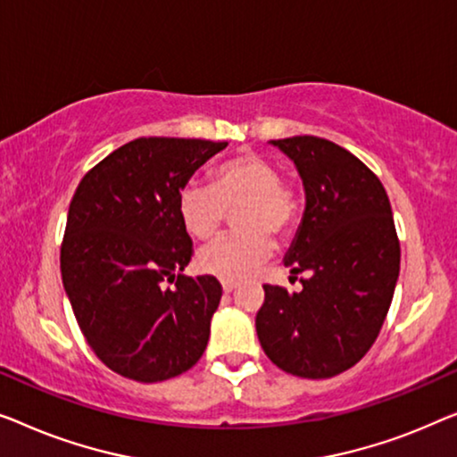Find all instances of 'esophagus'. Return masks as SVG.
<instances>
[{"label": "esophagus", "mask_w": 457, "mask_h": 457, "mask_svg": "<svg viewBox=\"0 0 457 457\" xmlns=\"http://www.w3.org/2000/svg\"><path fill=\"white\" fill-rule=\"evenodd\" d=\"M221 287H223V292L229 294V292H234L236 287H237V281H221Z\"/></svg>", "instance_id": "obj_1"}]
</instances>
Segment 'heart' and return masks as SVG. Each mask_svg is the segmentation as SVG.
<instances>
[{
    "label": "heart",
    "mask_w": 457,
    "mask_h": 457,
    "mask_svg": "<svg viewBox=\"0 0 457 457\" xmlns=\"http://www.w3.org/2000/svg\"><path fill=\"white\" fill-rule=\"evenodd\" d=\"M236 211V234L221 237L196 254V269L211 278H246L273 253V236H290L300 221L302 201L294 184L281 179L271 159L242 151L211 171V188L196 182L182 186L178 215L196 240H209Z\"/></svg>",
    "instance_id": "obj_1"
}]
</instances>
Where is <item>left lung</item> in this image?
<instances>
[{"mask_svg":"<svg viewBox=\"0 0 457 457\" xmlns=\"http://www.w3.org/2000/svg\"><path fill=\"white\" fill-rule=\"evenodd\" d=\"M294 162L306 207L284 265L300 292L265 287L256 336L281 370L329 378L354 366L381 331L400 275L391 204L378 178L331 140H271Z\"/></svg>","mask_w":457,"mask_h":457,"instance_id":"obj_1","label":"left lung"}]
</instances>
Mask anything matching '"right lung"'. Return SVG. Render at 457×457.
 I'll use <instances>...</instances> for the list:
<instances>
[{
	"label": "right lung",
	"instance_id": "add662e5",
	"mask_svg": "<svg viewBox=\"0 0 457 457\" xmlns=\"http://www.w3.org/2000/svg\"><path fill=\"white\" fill-rule=\"evenodd\" d=\"M226 146L137 138L109 153L74 192L60 254L63 290L88 345L121 377L165 381L207 348L221 286L211 275H182L192 240L178 195Z\"/></svg>",
	"mask_w": 457,
	"mask_h": 457
}]
</instances>
